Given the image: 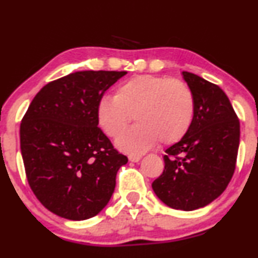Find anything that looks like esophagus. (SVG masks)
<instances>
[{
  "mask_svg": "<svg viewBox=\"0 0 258 258\" xmlns=\"http://www.w3.org/2000/svg\"><path fill=\"white\" fill-rule=\"evenodd\" d=\"M141 159H142V155H130L128 156V160L131 161V162H138Z\"/></svg>",
  "mask_w": 258,
  "mask_h": 258,
  "instance_id": "1",
  "label": "esophagus"
}]
</instances>
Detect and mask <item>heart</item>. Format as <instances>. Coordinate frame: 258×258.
Returning <instances> with one entry per match:
<instances>
[{
    "label": "heart",
    "instance_id": "heart-1",
    "mask_svg": "<svg viewBox=\"0 0 258 258\" xmlns=\"http://www.w3.org/2000/svg\"><path fill=\"white\" fill-rule=\"evenodd\" d=\"M196 111L194 92L185 82L141 74L117 86L115 97L104 96L97 105V121L107 136L115 138L135 115L139 123L116 139L120 150L143 154L161 142L181 141L191 128Z\"/></svg>",
    "mask_w": 258,
    "mask_h": 258
}]
</instances>
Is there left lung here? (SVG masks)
Segmentation results:
<instances>
[{"label":"left lung","instance_id":"1","mask_svg":"<svg viewBox=\"0 0 258 258\" xmlns=\"http://www.w3.org/2000/svg\"><path fill=\"white\" fill-rule=\"evenodd\" d=\"M182 76L196 101L195 119L185 137L166 150L153 190L168 207L190 212L212 203L231 181L240 125L220 86L190 72Z\"/></svg>","mask_w":258,"mask_h":258}]
</instances>
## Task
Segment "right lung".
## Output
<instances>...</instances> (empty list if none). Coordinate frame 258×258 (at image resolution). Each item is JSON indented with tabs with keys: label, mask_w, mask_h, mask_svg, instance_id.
<instances>
[{
	"label": "right lung",
	"mask_w": 258,
	"mask_h": 258,
	"mask_svg": "<svg viewBox=\"0 0 258 258\" xmlns=\"http://www.w3.org/2000/svg\"><path fill=\"white\" fill-rule=\"evenodd\" d=\"M126 71H82L40 89L20 125L25 173L46 209L68 220L107 206L127 157L98 127L97 105Z\"/></svg>",
	"instance_id": "1"
}]
</instances>
